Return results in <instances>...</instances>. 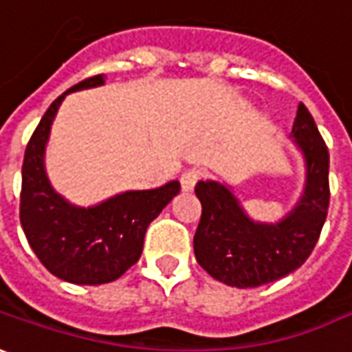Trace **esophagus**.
Masks as SVG:
<instances>
[{"instance_id":"1","label":"esophagus","mask_w":352,"mask_h":352,"mask_svg":"<svg viewBox=\"0 0 352 352\" xmlns=\"http://www.w3.org/2000/svg\"><path fill=\"white\" fill-rule=\"evenodd\" d=\"M199 178H201V172H199V170L184 172V174H182V176H180L182 190H184V192H192Z\"/></svg>"}]
</instances>
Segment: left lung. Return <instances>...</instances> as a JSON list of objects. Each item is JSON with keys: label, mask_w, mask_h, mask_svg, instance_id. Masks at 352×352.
<instances>
[{"label": "left lung", "mask_w": 352, "mask_h": 352, "mask_svg": "<svg viewBox=\"0 0 352 352\" xmlns=\"http://www.w3.org/2000/svg\"><path fill=\"white\" fill-rule=\"evenodd\" d=\"M289 138L304 160V186L296 204L277 221L248 214L232 186L199 180L201 221L193 236L197 263L213 279L254 289L296 271L320 238L329 207V153L312 114L300 102Z\"/></svg>", "instance_id": "8db88e82"}]
</instances>
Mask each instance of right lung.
I'll list each match as a JSON object with an SVG mask.
<instances>
[{"label": "right lung", "instance_id": "obj_1", "mask_svg": "<svg viewBox=\"0 0 352 352\" xmlns=\"http://www.w3.org/2000/svg\"><path fill=\"white\" fill-rule=\"evenodd\" d=\"M104 85V75L85 79L58 96L28 141L23 160L21 225L42 265L73 285H104L122 277L143 252L148 225L180 192V182L153 190H127L94 205L72 204L56 192L46 172L52 124L69 93Z\"/></svg>", "mask_w": 352, "mask_h": 352}]
</instances>
